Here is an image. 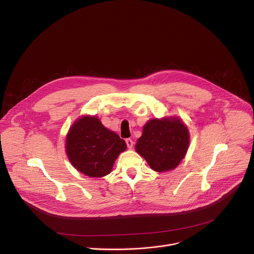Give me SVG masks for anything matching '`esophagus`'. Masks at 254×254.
Segmentation results:
<instances>
[{"instance_id":"esophagus-1","label":"esophagus","mask_w":254,"mask_h":254,"mask_svg":"<svg viewBox=\"0 0 254 254\" xmlns=\"http://www.w3.org/2000/svg\"><path fill=\"white\" fill-rule=\"evenodd\" d=\"M126 143H127V146L128 149H131V148H132L133 142H132L131 139H127V140H126Z\"/></svg>"}]
</instances>
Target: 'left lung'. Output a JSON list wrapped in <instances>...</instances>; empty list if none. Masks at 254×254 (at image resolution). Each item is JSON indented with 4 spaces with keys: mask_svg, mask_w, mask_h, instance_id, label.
Here are the masks:
<instances>
[{
    "mask_svg": "<svg viewBox=\"0 0 254 254\" xmlns=\"http://www.w3.org/2000/svg\"><path fill=\"white\" fill-rule=\"evenodd\" d=\"M190 143L187 126L178 116L148 121L136 147L139 153L157 173L173 171L185 158Z\"/></svg>",
    "mask_w": 254,
    "mask_h": 254,
    "instance_id": "left-lung-1",
    "label": "left lung"
}]
</instances>
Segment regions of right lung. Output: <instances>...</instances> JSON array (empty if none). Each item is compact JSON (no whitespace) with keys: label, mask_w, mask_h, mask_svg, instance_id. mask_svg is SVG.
I'll list each match as a JSON object with an SVG mask.
<instances>
[{"label":"right lung","mask_w":254,"mask_h":254,"mask_svg":"<svg viewBox=\"0 0 254 254\" xmlns=\"http://www.w3.org/2000/svg\"><path fill=\"white\" fill-rule=\"evenodd\" d=\"M125 140L106 128L96 115H83L72 124L65 140V152L72 166L90 178H103L126 151Z\"/></svg>","instance_id":"right-lung-1"}]
</instances>
